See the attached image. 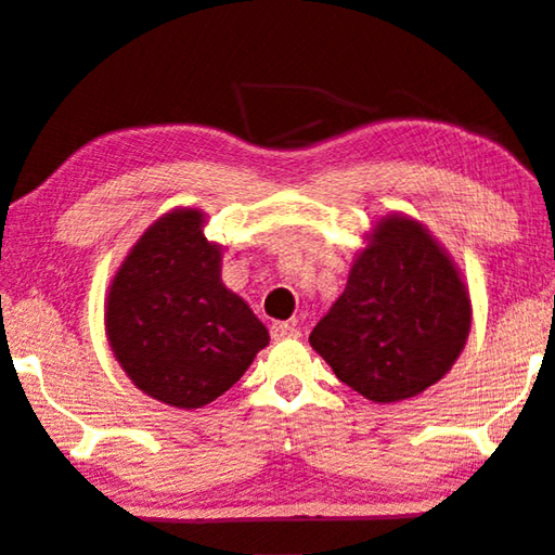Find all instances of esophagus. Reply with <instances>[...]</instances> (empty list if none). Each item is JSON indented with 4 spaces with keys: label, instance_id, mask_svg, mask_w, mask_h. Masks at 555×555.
<instances>
[{
    "label": "esophagus",
    "instance_id": "1",
    "mask_svg": "<svg viewBox=\"0 0 555 555\" xmlns=\"http://www.w3.org/2000/svg\"><path fill=\"white\" fill-rule=\"evenodd\" d=\"M269 333H271V338H274V340H286V338H296L298 336V331L294 328V325L292 323H284V321L271 323Z\"/></svg>",
    "mask_w": 555,
    "mask_h": 555
}]
</instances>
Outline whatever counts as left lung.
Here are the masks:
<instances>
[{"instance_id": "left-lung-1", "label": "left lung", "mask_w": 555, "mask_h": 555, "mask_svg": "<svg viewBox=\"0 0 555 555\" xmlns=\"http://www.w3.org/2000/svg\"><path fill=\"white\" fill-rule=\"evenodd\" d=\"M469 323L460 271L425 227L395 215L377 222L346 292L309 340L348 388L373 402H398L450 371Z\"/></svg>"}]
</instances>
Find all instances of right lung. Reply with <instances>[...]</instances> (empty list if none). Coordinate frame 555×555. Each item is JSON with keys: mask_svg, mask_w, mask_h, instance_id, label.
Listing matches in <instances>:
<instances>
[{"mask_svg": "<svg viewBox=\"0 0 555 555\" xmlns=\"http://www.w3.org/2000/svg\"><path fill=\"white\" fill-rule=\"evenodd\" d=\"M197 209H175L147 230L108 292L105 333L140 390L172 408L217 400L240 380L269 331L219 279L217 244Z\"/></svg>", "mask_w": 555, "mask_h": 555, "instance_id": "right-lung-1", "label": "right lung"}]
</instances>
